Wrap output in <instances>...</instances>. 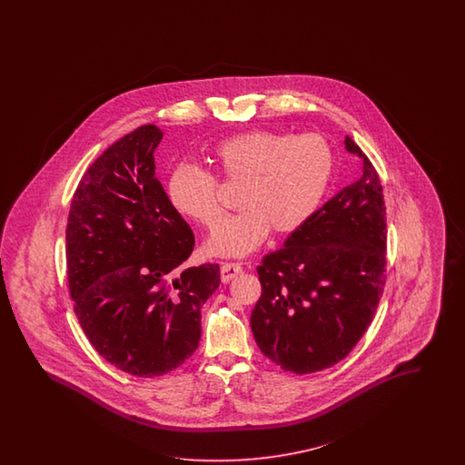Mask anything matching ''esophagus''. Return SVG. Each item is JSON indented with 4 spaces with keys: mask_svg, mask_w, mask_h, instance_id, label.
Wrapping results in <instances>:
<instances>
[{
    "mask_svg": "<svg viewBox=\"0 0 465 465\" xmlns=\"http://www.w3.org/2000/svg\"><path fill=\"white\" fill-rule=\"evenodd\" d=\"M240 272H242V266L240 264H237V262H225L222 266V282H232L235 276H239Z\"/></svg>",
    "mask_w": 465,
    "mask_h": 465,
    "instance_id": "esophagus-1",
    "label": "esophagus"
}]
</instances>
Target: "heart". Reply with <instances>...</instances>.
<instances>
[{"label": "heart", "mask_w": 465, "mask_h": 465, "mask_svg": "<svg viewBox=\"0 0 465 465\" xmlns=\"http://www.w3.org/2000/svg\"><path fill=\"white\" fill-rule=\"evenodd\" d=\"M214 162L230 183H242L243 212L213 230L210 252L242 257L257 249L269 228L288 233L303 225L317 210L332 175V152L319 134H282L249 131L222 141ZM170 203L179 213L213 226L223 208L218 183L206 170L181 163L170 173Z\"/></svg>", "instance_id": "b5f03b06"}]
</instances>
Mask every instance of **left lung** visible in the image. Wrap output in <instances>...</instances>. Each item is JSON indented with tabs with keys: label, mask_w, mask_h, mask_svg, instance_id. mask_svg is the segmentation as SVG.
Instances as JSON below:
<instances>
[{
	"label": "left lung",
	"mask_w": 465,
	"mask_h": 465,
	"mask_svg": "<svg viewBox=\"0 0 465 465\" xmlns=\"http://www.w3.org/2000/svg\"><path fill=\"white\" fill-rule=\"evenodd\" d=\"M363 173L257 266L262 293L251 315L259 350L292 373H313L346 358L365 334L385 286L387 222L381 177Z\"/></svg>",
	"instance_id": "obj_1"
}]
</instances>
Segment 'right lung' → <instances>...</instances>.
Wrapping results in <instances>:
<instances>
[{"instance_id":"add662e5","label":"right lung","mask_w":465,"mask_h":465,"mask_svg":"<svg viewBox=\"0 0 465 465\" xmlns=\"http://www.w3.org/2000/svg\"><path fill=\"white\" fill-rule=\"evenodd\" d=\"M163 133L144 124L84 172L66 226L68 286L92 346L136 377L169 373L196 351L220 266L185 268L194 233L155 177Z\"/></svg>"}]
</instances>
